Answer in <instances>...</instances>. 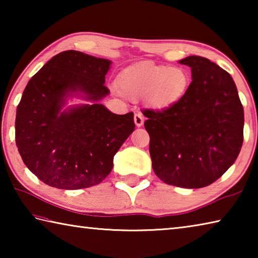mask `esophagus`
Returning <instances> with one entry per match:
<instances>
[{"label":"esophagus","instance_id":"obj_1","mask_svg":"<svg viewBox=\"0 0 258 258\" xmlns=\"http://www.w3.org/2000/svg\"><path fill=\"white\" fill-rule=\"evenodd\" d=\"M134 123H135V125L138 126V127H141L143 123H145V118H143L141 112H135L134 113Z\"/></svg>","mask_w":258,"mask_h":258}]
</instances>
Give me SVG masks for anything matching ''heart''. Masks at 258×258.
<instances>
[{"label":"heart","instance_id":"heart-1","mask_svg":"<svg viewBox=\"0 0 258 258\" xmlns=\"http://www.w3.org/2000/svg\"><path fill=\"white\" fill-rule=\"evenodd\" d=\"M189 82V74L181 67L142 62L124 69L118 85L120 92L127 97H146L152 107L167 109L183 98Z\"/></svg>","mask_w":258,"mask_h":258}]
</instances>
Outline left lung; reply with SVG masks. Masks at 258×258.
Instances as JSON below:
<instances>
[{
	"mask_svg": "<svg viewBox=\"0 0 258 258\" xmlns=\"http://www.w3.org/2000/svg\"><path fill=\"white\" fill-rule=\"evenodd\" d=\"M192 82L177 103L145 110L152 168L161 181L186 189L204 187L233 165L243 142V108L228 72L190 55Z\"/></svg>",
	"mask_w": 258,
	"mask_h": 258,
	"instance_id": "8db88e82",
	"label": "left lung"
}]
</instances>
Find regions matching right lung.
<instances>
[{
  "instance_id": "right-lung-1",
  "label": "right lung",
  "mask_w": 258,
  "mask_h": 258,
  "mask_svg": "<svg viewBox=\"0 0 258 258\" xmlns=\"http://www.w3.org/2000/svg\"><path fill=\"white\" fill-rule=\"evenodd\" d=\"M111 61L60 52L30 78L17 108L16 143L25 165L45 184L63 190L97 185L134 131L133 112L116 115L100 103ZM76 96L90 104L64 108Z\"/></svg>"
}]
</instances>
